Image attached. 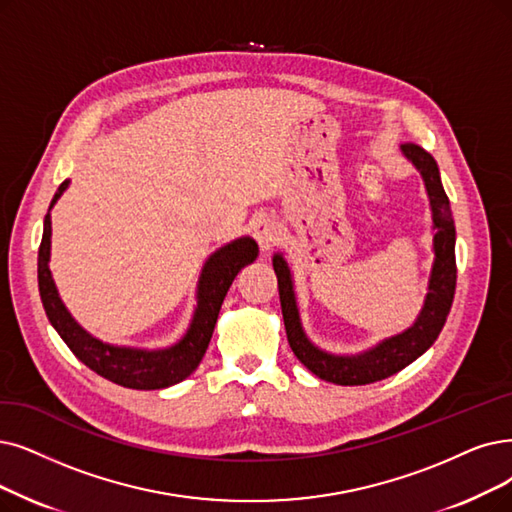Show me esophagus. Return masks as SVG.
<instances>
[{
  "label": "esophagus",
  "instance_id": "1",
  "mask_svg": "<svg viewBox=\"0 0 512 512\" xmlns=\"http://www.w3.org/2000/svg\"><path fill=\"white\" fill-rule=\"evenodd\" d=\"M252 235L258 241L260 250L262 252H269V250H273L275 245H277V241L281 237V229H279V224L273 218L258 216L252 222Z\"/></svg>",
  "mask_w": 512,
  "mask_h": 512
}]
</instances>
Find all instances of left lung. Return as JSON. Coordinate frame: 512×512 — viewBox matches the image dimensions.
Segmentation results:
<instances>
[{
    "mask_svg": "<svg viewBox=\"0 0 512 512\" xmlns=\"http://www.w3.org/2000/svg\"><path fill=\"white\" fill-rule=\"evenodd\" d=\"M403 155L410 159L420 172L424 187L431 199L433 212V252L435 262L428 279V292L422 304V311L414 325L405 332L378 342L372 349L359 355H332L321 351L309 338H306L294 294V281L288 262L281 254L273 256V269L279 285L281 313L285 323V334L298 361L325 382L340 386H359L384 380L401 372L403 367L416 361L422 353L431 349L439 332L447 321L456 294V227L449 199L443 191L437 161L431 153H426L414 142L401 145Z\"/></svg>",
    "mask_w": 512,
    "mask_h": 512,
    "instance_id": "8db88e82",
    "label": "left lung"
}]
</instances>
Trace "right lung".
I'll list each match as a JSON object with an SVG mask.
<instances>
[{"label": "right lung", "instance_id": "right-lung-1", "mask_svg": "<svg viewBox=\"0 0 512 512\" xmlns=\"http://www.w3.org/2000/svg\"><path fill=\"white\" fill-rule=\"evenodd\" d=\"M69 187V180L58 187L50 210L58 197ZM50 237H52V220L50 212L44 218V235L37 254V281L39 296H42L46 315L58 336L65 340L71 353L86 363L92 372L107 378L119 386L136 388V391H155L178 384L191 376L199 361L206 355L210 338L214 334V325L220 313L224 296H227L237 273L256 260L258 243L252 237H239L216 250L201 269L197 283V306L191 319L187 334L168 349L145 351L132 349V346H113L94 338L81 327L67 306L58 296L50 273Z\"/></svg>", "mask_w": 512, "mask_h": 512}]
</instances>
